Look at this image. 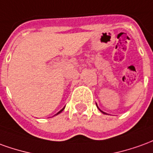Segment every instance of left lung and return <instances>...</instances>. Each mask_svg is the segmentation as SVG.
Segmentation results:
<instances>
[{
  "label": "left lung",
  "instance_id": "obj_1",
  "mask_svg": "<svg viewBox=\"0 0 153 153\" xmlns=\"http://www.w3.org/2000/svg\"><path fill=\"white\" fill-rule=\"evenodd\" d=\"M99 110H100V109H99ZM100 111H101V110H100ZM101 112H102V113H103V112H102V111H101Z\"/></svg>",
  "mask_w": 153,
  "mask_h": 153
}]
</instances>
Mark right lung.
Masks as SVG:
<instances>
[{"label": "right lung", "mask_w": 153, "mask_h": 153, "mask_svg": "<svg viewBox=\"0 0 153 153\" xmlns=\"http://www.w3.org/2000/svg\"><path fill=\"white\" fill-rule=\"evenodd\" d=\"M64 108H63V109L60 110V111H59V113H57V114H59V113H61L62 111H63V110H64Z\"/></svg>", "instance_id": "right-lung-1"}]
</instances>
